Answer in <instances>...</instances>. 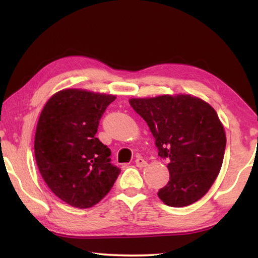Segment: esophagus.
<instances>
[{
	"mask_svg": "<svg viewBox=\"0 0 258 258\" xmlns=\"http://www.w3.org/2000/svg\"><path fill=\"white\" fill-rule=\"evenodd\" d=\"M135 165H137L138 167H146L147 161L143 159L142 157H138V158L135 159Z\"/></svg>",
	"mask_w": 258,
	"mask_h": 258,
	"instance_id": "1",
	"label": "esophagus"
}]
</instances>
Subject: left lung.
<instances>
[{
    "mask_svg": "<svg viewBox=\"0 0 258 258\" xmlns=\"http://www.w3.org/2000/svg\"><path fill=\"white\" fill-rule=\"evenodd\" d=\"M155 138L158 156L167 159L169 181L158 197L171 207L198 202L221 171L226 138L216 111L202 99L181 94L131 99Z\"/></svg>",
    "mask_w": 258,
    "mask_h": 258,
    "instance_id": "left-lung-1",
    "label": "left lung"
}]
</instances>
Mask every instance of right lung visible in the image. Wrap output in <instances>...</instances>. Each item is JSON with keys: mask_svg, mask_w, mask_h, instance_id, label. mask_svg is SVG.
Listing matches in <instances>:
<instances>
[{"mask_svg": "<svg viewBox=\"0 0 258 258\" xmlns=\"http://www.w3.org/2000/svg\"><path fill=\"white\" fill-rule=\"evenodd\" d=\"M116 99L68 89L43 108L35 133V159L51 191L76 208L98 204L118 177L111 151L95 134L104 110Z\"/></svg>", "mask_w": 258, "mask_h": 258, "instance_id": "right-lung-1", "label": "right lung"}]
</instances>
